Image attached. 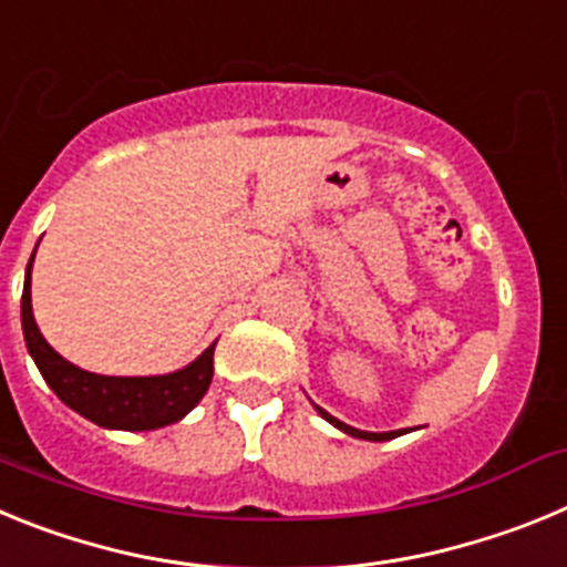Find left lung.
<instances>
[{
	"label": "left lung",
	"instance_id": "obj_1",
	"mask_svg": "<svg viewBox=\"0 0 567 567\" xmlns=\"http://www.w3.org/2000/svg\"><path fill=\"white\" fill-rule=\"evenodd\" d=\"M318 412L323 414V417H327L329 423H332V425H338L340 432L352 434V437H360V440H374V443H380V440H392V437H398V434H403V432H383V434H374V432H360V429H352V425H346V423H340V420H334L332 414H327V412H323V409H318Z\"/></svg>",
	"mask_w": 567,
	"mask_h": 567
}]
</instances>
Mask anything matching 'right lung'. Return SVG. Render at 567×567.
<instances>
[{
	"label": "right lung",
	"instance_id": "add662e5",
	"mask_svg": "<svg viewBox=\"0 0 567 567\" xmlns=\"http://www.w3.org/2000/svg\"><path fill=\"white\" fill-rule=\"evenodd\" d=\"M37 255V252H33ZM30 267L24 275L22 292V329L30 358L37 360L39 372L56 392L62 403L73 412L93 420L104 429H124V432H150L182 420L198 400L207 394L213 383V352L215 343L198 360L182 372L162 374V378H104V374L84 372L42 338L33 307H30Z\"/></svg>",
	"mask_w": 567,
	"mask_h": 567
}]
</instances>
